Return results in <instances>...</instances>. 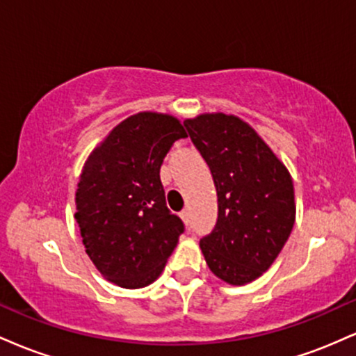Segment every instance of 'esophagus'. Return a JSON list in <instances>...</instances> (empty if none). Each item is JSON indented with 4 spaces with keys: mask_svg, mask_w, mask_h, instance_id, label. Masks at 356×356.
I'll use <instances>...</instances> for the list:
<instances>
[{
    "mask_svg": "<svg viewBox=\"0 0 356 356\" xmlns=\"http://www.w3.org/2000/svg\"><path fill=\"white\" fill-rule=\"evenodd\" d=\"M181 218H182V220H184V222H186V224H189L191 222V212L189 211H182L181 212Z\"/></svg>",
    "mask_w": 356,
    "mask_h": 356,
    "instance_id": "esophagus-1",
    "label": "esophagus"
}]
</instances>
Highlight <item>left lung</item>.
<instances>
[{
	"label": "left lung",
	"instance_id": "left-lung-1",
	"mask_svg": "<svg viewBox=\"0 0 356 356\" xmlns=\"http://www.w3.org/2000/svg\"><path fill=\"white\" fill-rule=\"evenodd\" d=\"M184 127L218 191V220L201 238L207 266L229 284L251 283L271 266L291 234V175L238 117L207 113Z\"/></svg>",
	"mask_w": 356,
	"mask_h": 356
}]
</instances>
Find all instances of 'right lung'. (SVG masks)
I'll return each mask as SVG.
<instances>
[{
    "label": "right lung",
    "mask_w": 356,
    "mask_h": 356,
    "mask_svg": "<svg viewBox=\"0 0 356 356\" xmlns=\"http://www.w3.org/2000/svg\"><path fill=\"white\" fill-rule=\"evenodd\" d=\"M186 137L174 117L137 113L117 125L83 167L76 224L90 259L118 286L152 283L177 246L184 222L167 207L161 165Z\"/></svg>",
    "instance_id": "right-lung-1"
}]
</instances>
